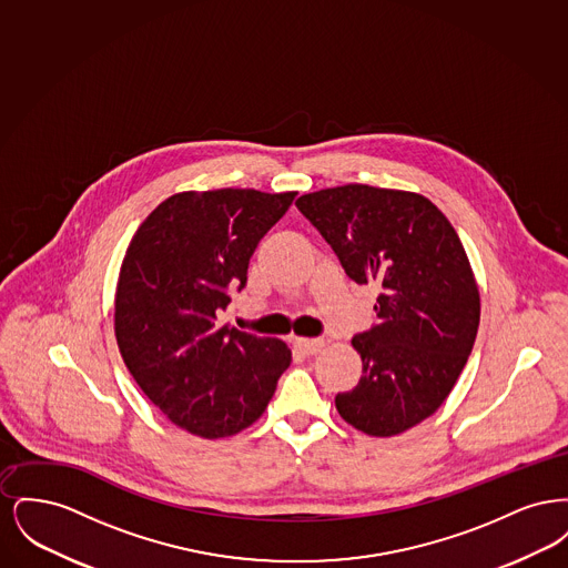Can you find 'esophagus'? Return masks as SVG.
I'll use <instances>...</instances> for the list:
<instances>
[{
    "mask_svg": "<svg viewBox=\"0 0 568 568\" xmlns=\"http://www.w3.org/2000/svg\"><path fill=\"white\" fill-rule=\"evenodd\" d=\"M294 345H296L297 352L302 353V355H317L325 347L322 338H296Z\"/></svg>",
    "mask_w": 568,
    "mask_h": 568,
    "instance_id": "34e87169",
    "label": "esophagus"
}]
</instances>
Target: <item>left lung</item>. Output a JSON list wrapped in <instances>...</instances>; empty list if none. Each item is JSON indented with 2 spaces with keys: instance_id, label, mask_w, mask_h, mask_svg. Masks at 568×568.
Returning a JSON list of instances; mask_svg holds the SVG:
<instances>
[{
  "instance_id": "8db88e82",
  "label": "left lung",
  "mask_w": 568,
  "mask_h": 568,
  "mask_svg": "<svg viewBox=\"0 0 568 568\" xmlns=\"http://www.w3.org/2000/svg\"><path fill=\"white\" fill-rule=\"evenodd\" d=\"M296 206L352 281L381 287L378 324L352 341L362 377L336 408L371 436L405 433L445 403L477 338L479 290L458 234L410 191L343 185Z\"/></svg>"
}]
</instances>
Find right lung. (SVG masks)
I'll list each match as a JSON object with an SVG mask.
<instances>
[{
	"label": "right lung",
	"mask_w": 568,
	"mask_h": 568,
	"mask_svg": "<svg viewBox=\"0 0 568 568\" xmlns=\"http://www.w3.org/2000/svg\"><path fill=\"white\" fill-rule=\"evenodd\" d=\"M296 191H183L142 221L125 251L114 336L146 398L179 428L223 438L262 417L292 362L278 338L221 325L230 292Z\"/></svg>",
	"instance_id": "add662e5"
}]
</instances>
